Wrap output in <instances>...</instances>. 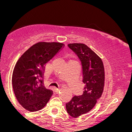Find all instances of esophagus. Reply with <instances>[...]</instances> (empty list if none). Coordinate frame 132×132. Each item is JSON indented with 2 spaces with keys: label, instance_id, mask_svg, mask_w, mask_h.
Segmentation results:
<instances>
[{
  "label": "esophagus",
  "instance_id": "obj_1",
  "mask_svg": "<svg viewBox=\"0 0 132 132\" xmlns=\"http://www.w3.org/2000/svg\"><path fill=\"white\" fill-rule=\"evenodd\" d=\"M54 92H55L56 94L58 93V92H60V89H58V88L55 89H54Z\"/></svg>",
  "mask_w": 132,
  "mask_h": 132
}]
</instances>
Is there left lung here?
<instances>
[{
    "mask_svg": "<svg viewBox=\"0 0 132 132\" xmlns=\"http://www.w3.org/2000/svg\"><path fill=\"white\" fill-rule=\"evenodd\" d=\"M68 46L78 55L82 66L83 94L74 96L66 104L69 116L77 118L89 112L102 94L105 82V71L101 58L83 43H70Z\"/></svg>",
    "mask_w": 132,
    "mask_h": 132,
    "instance_id": "obj_1",
    "label": "left lung"
}]
</instances>
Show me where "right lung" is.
I'll return each instance as SVG.
<instances>
[{
    "instance_id": "right-lung-1",
    "label": "right lung",
    "mask_w": 132,
    "mask_h": 132,
    "mask_svg": "<svg viewBox=\"0 0 132 132\" xmlns=\"http://www.w3.org/2000/svg\"><path fill=\"white\" fill-rule=\"evenodd\" d=\"M64 44L40 42L21 56L13 71L12 87L16 99L25 109L36 112L43 108L53 94L40 79L45 64L53 57Z\"/></svg>"
}]
</instances>
